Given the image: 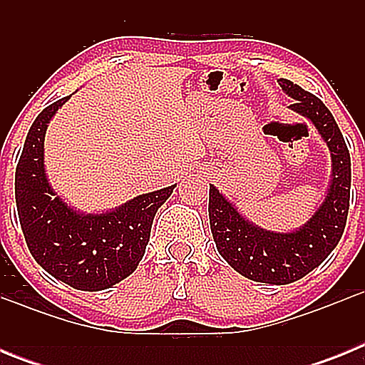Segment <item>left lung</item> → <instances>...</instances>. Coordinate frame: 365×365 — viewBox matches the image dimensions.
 Returning a JSON list of instances; mask_svg holds the SVG:
<instances>
[{
    "label": "left lung",
    "instance_id": "obj_1",
    "mask_svg": "<svg viewBox=\"0 0 365 365\" xmlns=\"http://www.w3.org/2000/svg\"><path fill=\"white\" fill-rule=\"evenodd\" d=\"M279 87L294 98L292 111L307 118L327 144L333 177L325 199L305 225L291 232H272L243 217L214 185H210L208 215L217 252L245 278L270 285H287L307 276L333 252L346 228L349 212L351 157L336 120L318 96L291 80Z\"/></svg>",
    "mask_w": 365,
    "mask_h": 365
}]
</instances>
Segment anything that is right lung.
<instances>
[{
  "label": "right lung",
  "mask_w": 365,
  "mask_h": 365,
  "mask_svg": "<svg viewBox=\"0 0 365 365\" xmlns=\"http://www.w3.org/2000/svg\"><path fill=\"white\" fill-rule=\"evenodd\" d=\"M69 98L47 106L32 122L16 166V206L29 250L41 269L78 291H104L135 272L155 214L175 185L100 214L67 205L45 173L43 140L51 118Z\"/></svg>",
  "instance_id": "1"
}]
</instances>
